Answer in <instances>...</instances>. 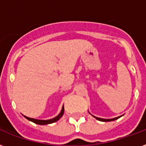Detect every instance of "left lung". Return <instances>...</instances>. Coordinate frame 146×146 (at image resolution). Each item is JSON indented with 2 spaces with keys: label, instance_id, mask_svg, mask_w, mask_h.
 I'll return each instance as SVG.
<instances>
[{
  "label": "left lung",
  "instance_id": "left-lung-1",
  "mask_svg": "<svg viewBox=\"0 0 146 146\" xmlns=\"http://www.w3.org/2000/svg\"><path fill=\"white\" fill-rule=\"evenodd\" d=\"M93 116V115H92ZM94 117L96 118V120H100V121H103V122H108V121H113V120H117L118 118H120L121 116L120 117H114V118H112V119H103V118H100V117H95L93 116Z\"/></svg>",
  "mask_w": 146,
  "mask_h": 146
}]
</instances>
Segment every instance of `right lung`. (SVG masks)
<instances>
[{"label":"right lung","mask_w":146,"mask_h":146,"mask_svg":"<svg viewBox=\"0 0 146 146\" xmlns=\"http://www.w3.org/2000/svg\"><path fill=\"white\" fill-rule=\"evenodd\" d=\"M64 113V107L63 106L61 111H60V113L57 117H55L52 118V119H50V120H37V119H34V118L28 117H26V116H24V117H25L27 120H30V121L35 123H36V124L45 125V124H50V123H54L56 122V121H57V120H59L60 118L62 116H63Z\"/></svg>","instance_id":"right-lung-1"}]
</instances>
